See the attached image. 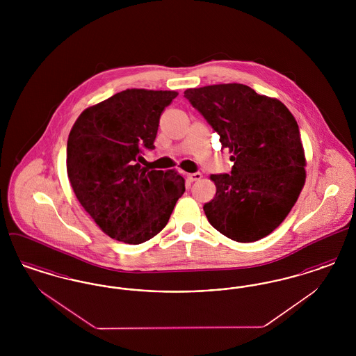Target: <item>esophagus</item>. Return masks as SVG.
<instances>
[{
	"instance_id": "obj_1",
	"label": "esophagus",
	"mask_w": 356,
	"mask_h": 356,
	"mask_svg": "<svg viewBox=\"0 0 356 356\" xmlns=\"http://www.w3.org/2000/svg\"><path fill=\"white\" fill-rule=\"evenodd\" d=\"M203 177V175L200 172H196V173H186V180L189 183H193V181H197Z\"/></svg>"
}]
</instances>
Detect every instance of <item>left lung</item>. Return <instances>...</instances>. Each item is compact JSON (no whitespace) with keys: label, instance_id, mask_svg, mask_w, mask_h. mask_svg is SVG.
<instances>
[{"label":"left lung","instance_id":"left-lung-1","mask_svg":"<svg viewBox=\"0 0 356 356\" xmlns=\"http://www.w3.org/2000/svg\"><path fill=\"white\" fill-rule=\"evenodd\" d=\"M184 97L220 136L234 161L231 173L211 175L216 195L204 204L224 236L252 243L270 235L296 203L305 183L299 127L277 99L243 84L191 88Z\"/></svg>","mask_w":356,"mask_h":356}]
</instances>
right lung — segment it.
<instances>
[{"label":"right lung","instance_id":"add662e5","mask_svg":"<svg viewBox=\"0 0 356 356\" xmlns=\"http://www.w3.org/2000/svg\"><path fill=\"white\" fill-rule=\"evenodd\" d=\"M179 93L127 89L86 108L70 129L69 181L77 200L108 236L141 244L170 220L184 179L140 165L153 149L160 116Z\"/></svg>","mask_w":356,"mask_h":356}]
</instances>
